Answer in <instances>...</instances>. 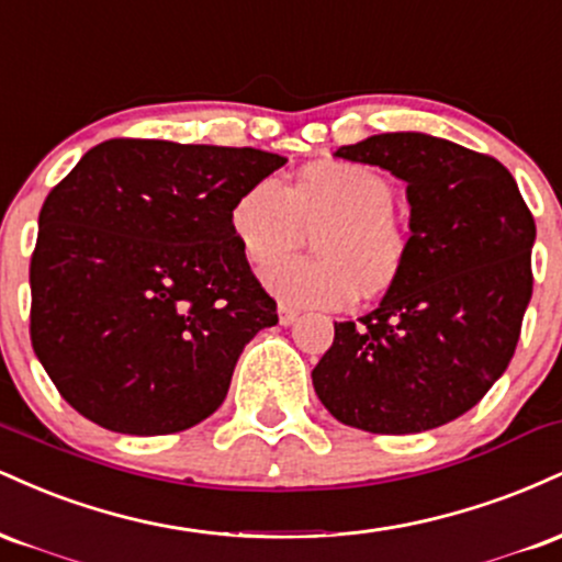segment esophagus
Returning <instances> with one entry per match:
<instances>
[{"label": "esophagus", "mask_w": 562, "mask_h": 562, "mask_svg": "<svg viewBox=\"0 0 562 562\" xmlns=\"http://www.w3.org/2000/svg\"><path fill=\"white\" fill-rule=\"evenodd\" d=\"M277 314H280V325L282 327L293 325V322L299 319V312H295V308H290V306H280V308H277Z\"/></svg>", "instance_id": "esophagus-1"}]
</instances>
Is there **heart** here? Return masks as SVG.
Instances as JSON below:
<instances>
[{
    "label": "heart",
    "instance_id": "b5f03b06",
    "mask_svg": "<svg viewBox=\"0 0 562 562\" xmlns=\"http://www.w3.org/2000/svg\"><path fill=\"white\" fill-rule=\"evenodd\" d=\"M393 187L383 173L351 160H319L295 182L263 177L237 195L229 229L250 263H266L302 232L315 233L317 257L273 262L261 285L288 306L340 308L359 295L380 293L402 274L409 240L393 218Z\"/></svg>",
    "mask_w": 562,
    "mask_h": 562
}]
</instances>
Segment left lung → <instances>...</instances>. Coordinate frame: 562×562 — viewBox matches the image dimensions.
<instances>
[{"label": "left lung", "mask_w": 562, "mask_h": 562, "mask_svg": "<svg viewBox=\"0 0 562 562\" xmlns=\"http://www.w3.org/2000/svg\"><path fill=\"white\" fill-rule=\"evenodd\" d=\"M335 156L406 182L409 254L378 308L335 322L314 391L351 428L423 434L473 409L507 370L531 301L537 224L513 173L457 142L393 132Z\"/></svg>", "instance_id": "obj_1"}]
</instances>
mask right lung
<instances>
[{
  "mask_svg": "<svg viewBox=\"0 0 562 562\" xmlns=\"http://www.w3.org/2000/svg\"><path fill=\"white\" fill-rule=\"evenodd\" d=\"M288 158L108 139L49 192L31 256V344L79 415L179 434L222 406L277 303L232 237L237 195Z\"/></svg>",
  "mask_w": 562,
  "mask_h": 562,
  "instance_id": "right-lung-1",
  "label": "right lung"
}]
</instances>
